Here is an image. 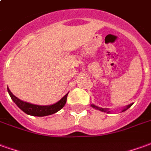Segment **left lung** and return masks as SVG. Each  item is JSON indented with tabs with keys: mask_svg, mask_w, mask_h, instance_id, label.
<instances>
[{
	"mask_svg": "<svg viewBox=\"0 0 151 151\" xmlns=\"http://www.w3.org/2000/svg\"><path fill=\"white\" fill-rule=\"evenodd\" d=\"M132 105H133V104H131L128 105V106H127L126 108H124L123 110H122V111H126L127 109H128V108H129L130 107H131V106H132ZM91 107H92V108H95V109H98V110H99V111H104V112H106V111H107V112H108V113H109V112H110V111H108V109H107V108H99V107H97V106H95V105H94V104H91Z\"/></svg>",
	"mask_w": 151,
	"mask_h": 151,
	"instance_id": "obj_1",
	"label": "left lung"
}]
</instances>
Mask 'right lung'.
Wrapping results in <instances>:
<instances>
[{
	"label": "right lung",
	"instance_id": "right-lung-1",
	"mask_svg": "<svg viewBox=\"0 0 151 151\" xmlns=\"http://www.w3.org/2000/svg\"><path fill=\"white\" fill-rule=\"evenodd\" d=\"M7 90H8L9 94L10 95L12 100L14 102L22 111H23L25 113L28 114V115L35 116H49V115L56 113L58 111H60L65 104L67 96L69 94V93H67L62 99H60L59 101L56 104H54L47 105V106H40V105L32 104H29L27 102L22 101L21 99L17 98L15 95H13L12 92L9 91V89L7 88Z\"/></svg>",
	"mask_w": 151,
	"mask_h": 151
}]
</instances>
